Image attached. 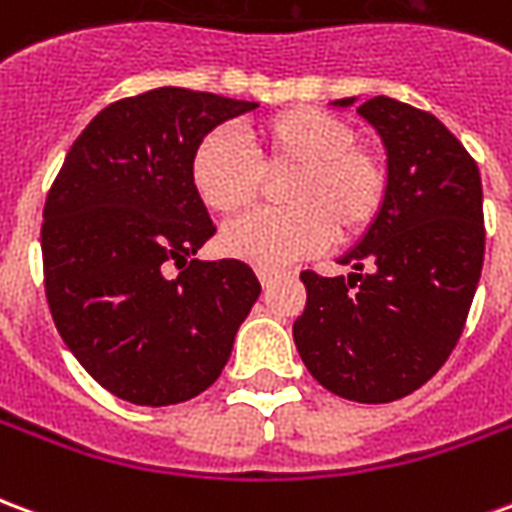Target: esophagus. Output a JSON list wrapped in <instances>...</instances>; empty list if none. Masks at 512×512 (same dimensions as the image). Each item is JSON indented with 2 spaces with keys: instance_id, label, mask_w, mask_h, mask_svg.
Listing matches in <instances>:
<instances>
[{
  "instance_id": "34e87169",
  "label": "esophagus",
  "mask_w": 512,
  "mask_h": 512,
  "mask_svg": "<svg viewBox=\"0 0 512 512\" xmlns=\"http://www.w3.org/2000/svg\"><path fill=\"white\" fill-rule=\"evenodd\" d=\"M257 277H260V285H263V288H268V285L277 279V271H257Z\"/></svg>"
}]
</instances>
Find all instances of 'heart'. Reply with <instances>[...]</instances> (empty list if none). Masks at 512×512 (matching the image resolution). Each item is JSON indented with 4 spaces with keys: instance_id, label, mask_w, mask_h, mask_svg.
I'll use <instances>...</instances> for the list:
<instances>
[{
    "instance_id": "heart-1",
    "label": "heart",
    "mask_w": 512,
    "mask_h": 512,
    "mask_svg": "<svg viewBox=\"0 0 512 512\" xmlns=\"http://www.w3.org/2000/svg\"><path fill=\"white\" fill-rule=\"evenodd\" d=\"M246 147L233 128L202 136L189 161L191 186L211 211L235 216L260 197L266 172L293 169L282 189L290 208L257 211L222 233V249L260 271H279L323 252L337 235L354 241L381 216L389 197V161L359 142L340 115L296 106L268 117Z\"/></svg>"
}]
</instances>
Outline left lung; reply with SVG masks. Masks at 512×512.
<instances>
[{"label":"left lung","instance_id":"8db88e82","mask_svg":"<svg viewBox=\"0 0 512 512\" xmlns=\"http://www.w3.org/2000/svg\"><path fill=\"white\" fill-rule=\"evenodd\" d=\"M356 112L384 139L389 197L340 257L354 274L301 271L307 307L293 340L329 392L389 403L436 376L461 340L483 271V183L466 147L430 112L386 95Z\"/></svg>","mask_w":512,"mask_h":512}]
</instances>
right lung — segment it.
Masks as SVG:
<instances>
[{
	"label": "right lung",
	"mask_w": 512,
	"mask_h": 512,
	"mask_svg": "<svg viewBox=\"0 0 512 512\" xmlns=\"http://www.w3.org/2000/svg\"><path fill=\"white\" fill-rule=\"evenodd\" d=\"M255 106L186 87L115 101L51 183L40 227L51 318L79 365L120 400L172 406L205 392L260 296L241 260H191L216 233L191 186V153ZM172 262L187 267L175 280Z\"/></svg>",
	"instance_id": "obj_1"
}]
</instances>
